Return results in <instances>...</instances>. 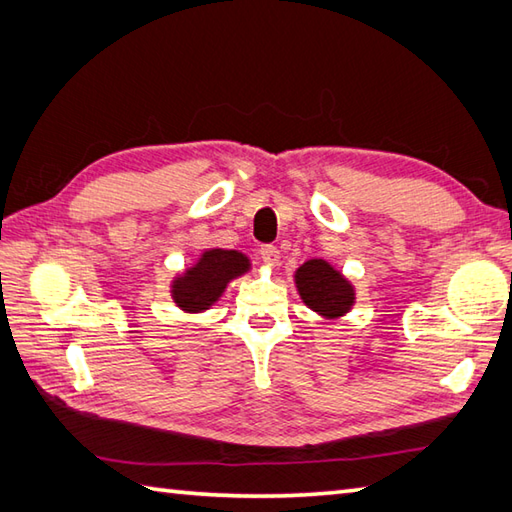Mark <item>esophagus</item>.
Instances as JSON below:
<instances>
[{
	"mask_svg": "<svg viewBox=\"0 0 512 512\" xmlns=\"http://www.w3.org/2000/svg\"><path fill=\"white\" fill-rule=\"evenodd\" d=\"M259 257H262V262L266 264V266H270V268H275V266H279V259H281V253L279 250L275 248V246H262L259 248Z\"/></svg>",
	"mask_w": 512,
	"mask_h": 512,
	"instance_id": "34e87169",
	"label": "esophagus"
}]
</instances>
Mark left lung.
<instances>
[{"label":"left lung","instance_id":"8db88e82","mask_svg":"<svg viewBox=\"0 0 512 512\" xmlns=\"http://www.w3.org/2000/svg\"><path fill=\"white\" fill-rule=\"evenodd\" d=\"M292 277H295V288L301 301L321 319L336 321L354 308V284L325 259H308Z\"/></svg>","mask_w":512,"mask_h":512}]
</instances>
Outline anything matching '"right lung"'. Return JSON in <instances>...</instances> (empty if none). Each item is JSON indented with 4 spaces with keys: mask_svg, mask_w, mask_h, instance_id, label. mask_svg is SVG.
Segmentation results:
<instances>
[{
    "mask_svg": "<svg viewBox=\"0 0 512 512\" xmlns=\"http://www.w3.org/2000/svg\"><path fill=\"white\" fill-rule=\"evenodd\" d=\"M250 259L239 250L206 248L193 264L171 279V299L187 314L206 312L222 299L233 279L250 273Z\"/></svg>",
    "mask_w": 512,
    "mask_h": 512,
    "instance_id": "1",
    "label": "right lung"
}]
</instances>
